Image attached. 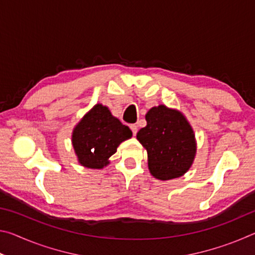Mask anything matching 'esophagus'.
<instances>
[{
	"mask_svg": "<svg viewBox=\"0 0 255 255\" xmlns=\"http://www.w3.org/2000/svg\"><path fill=\"white\" fill-rule=\"evenodd\" d=\"M130 129H131V131H132V135H133V136H136L137 130H138L136 125H130Z\"/></svg>",
	"mask_w": 255,
	"mask_h": 255,
	"instance_id": "esophagus-1",
	"label": "esophagus"
}]
</instances>
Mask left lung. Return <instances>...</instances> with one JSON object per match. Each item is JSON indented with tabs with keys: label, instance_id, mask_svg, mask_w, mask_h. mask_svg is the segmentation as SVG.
Instances as JSON below:
<instances>
[{
	"label": "left lung",
	"instance_id": "obj_1",
	"mask_svg": "<svg viewBox=\"0 0 255 255\" xmlns=\"http://www.w3.org/2000/svg\"><path fill=\"white\" fill-rule=\"evenodd\" d=\"M145 119L147 125L137 132V139L147 150L150 173L163 181L183 175L196 155L195 135L187 119L162 105L152 108Z\"/></svg>",
	"mask_w": 255,
	"mask_h": 255
}]
</instances>
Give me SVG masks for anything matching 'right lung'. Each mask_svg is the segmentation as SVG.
<instances>
[{
	"label": "right lung",
	"mask_w": 255,
	"mask_h": 255,
	"mask_svg": "<svg viewBox=\"0 0 255 255\" xmlns=\"http://www.w3.org/2000/svg\"><path fill=\"white\" fill-rule=\"evenodd\" d=\"M132 136L125 126L102 105L94 106L77 124L72 136L73 147L83 166L102 169L109 157L117 152L120 143Z\"/></svg>",
	"instance_id": "obj_1"
}]
</instances>
